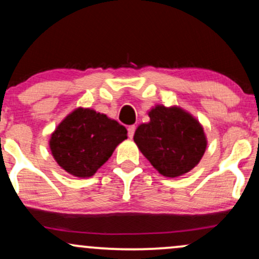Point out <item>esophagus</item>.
I'll use <instances>...</instances> for the list:
<instances>
[{
    "mask_svg": "<svg viewBox=\"0 0 259 259\" xmlns=\"http://www.w3.org/2000/svg\"><path fill=\"white\" fill-rule=\"evenodd\" d=\"M135 130H136V126L135 125L127 126V136H129L130 139L134 138V134H135Z\"/></svg>",
    "mask_w": 259,
    "mask_h": 259,
    "instance_id": "esophagus-1",
    "label": "esophagus"
}]
</instances>
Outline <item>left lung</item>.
Returning a JSON list of instances; mask_svg holds the SVG:
<instances>
[{
  "instance_id": "1",
  "label": "left lung",
  "mask_w": 259,
  "mask_h": 259,
  "mask_svg": "<svg viewBox=\"0 0 259 259\" xmlns=\"http://www.w3.org/2000/svg\"><path fill=\"white\" fill-rule=\"evenodd\" d=\"M148 115L150 123L136 129L134 141L151 164L169 178L197 165L207 146L200 123L177 107L157 106Z\"/></svg>"
}]
</instances>
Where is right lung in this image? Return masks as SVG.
Instances as JSON below:
<instances>
[{
  "instance_id": "right-lung-1",
  "label": "right lung",
  "mask_w": 259,
  "mask_h": 259,
  "mask_svg": "<svg viewBox=\"0 0 259 259\" xmlns=\"http://www.w3.org/2000/svg\"><path fill=\"white\" fill-rule=\"evenodd\" d=\"M125 126L92 109L78 108L59 124L50 140L56 162L69 174L89 178L126 136Z\"/></svg>"
}]
</instances>
